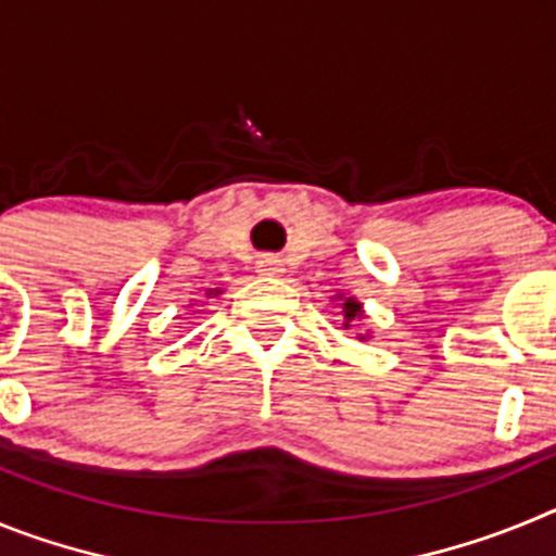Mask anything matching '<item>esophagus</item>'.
<instances>
[{
  "label": "esophagus",
  "instance_id": "34e87169",
  "mask_svg": "<svg viewBox=\"0 0 556 556\" xmlns=\"http://www.w3.org/2000/svg\"><path fill=\"white\" fill-rule=\"evenodd\" d=\"M255 273L281 275L283 273V262H281V258H278V255L264 253V255H258V262H255Z\"/></svg>",
  "mask_w": 556,
  "mask_h": 556
}]
</instances>
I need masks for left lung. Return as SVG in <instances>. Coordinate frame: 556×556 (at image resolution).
<instances>
[{"instance_id": "1", "label": "left lung", "mask_w": 556, "mask_h": 556, "mask_svg": "<svg viewBox=\"0 0 556 556\" xmlns=\"http://www.w3.org/2000/svg\"><path fill=\"white\" fill-rule=\"evenodd\" d=\"M342 308H345V326H348V323L356 320L358 314H362V303H356V301H353V298Z\"/></svg>"}]
</instances>
